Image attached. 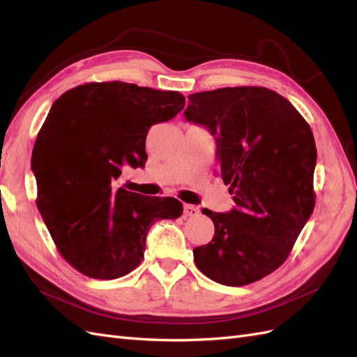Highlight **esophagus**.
Segmentation results:
<instances>
[{
  "label": "esophagus",
  "mask_w": 357,
  "mask_h": 357,
  "mask_svg": "<svg viewBox=\"0 0 357 357\" xmlns=\"http://www.w3.org/2000/svg\"><path fill=\"white\" fill-rule=\"evenodd\" d=\"M198 214H199V208L197 205H190V204L185 205V218H197Z\"/></svg>",
  "instance_id": "1"
}]
</instances>
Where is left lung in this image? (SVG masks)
<instances>
[{"mask_svg":"<svg viewBox=\"0 0 357 357\" xmlns=\"http://www.w3.org/2000/svg\"><path fill=\"white\" fill-rule=\"evenodd\" d=\"M189 122L218 144L220 176L236 207L202 213L213 240L193 248L199 271L225 286H245L282 265L314 210V137L284 96L261 86L189 95Z\"/></svg>","mask_w":357,"mask_h":357,"instance_id":"8db88e82","label":"left lung"}]
</instances>
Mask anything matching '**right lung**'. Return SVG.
Returning a JSON list of instances; mask_svg holds the SVG:
<instances>
[{
    "mask_svg": "<svg viewBox=\"0 0 357 357\" xmlns=\"http://www.w3.org/2000/svg\"><path fill=\"white\" fill-rule=\"evenodd\" d=\"M185 96L134 83H86L62 93L37 135L31 165L37 207L66 261L82 274L113 280L144 257L159 219H177L176 198L117 188L125 167H143L146 137L176 117Z\"/></svg>",
    "mask_w": 357,
    "mask_h": 357,
    "instance_id": "1",
    "label": "right lung"
}]
</instances>
